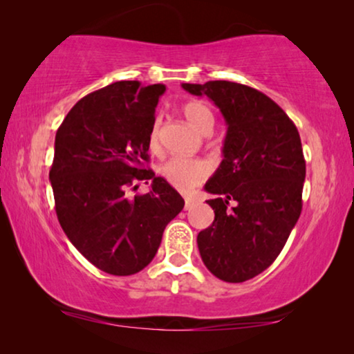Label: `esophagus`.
Wrapping results in <instances>:
<instances>
[{
  "mask_svg": "<svg viewBox=\"0 0 354 354\" xmlns=\"http://www.w3.org/2000/svg\"><path fill=\"white\" fill-rule=\"evenodd\" d=\"M195 198H192V196H187L185 198V211H188V209H190V207L193 206V205H195Z\"/></svg>",
  "mask_w": 354,
  "mask_h": 354,
  "instance_id": "34e87169",
  "label": "esophagus"
}]
</instances>
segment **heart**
<instances>
[{
    "instance_id": "b5f03b06",
    "label": "heart",
    "mask_w": 354,
    "mask_h": 354,
    "mask_svg": "<svg viewBox=\"0 0 354 354\" xmlns=\"http://www.w3.org/2000/svg\"><path fill=\"white\" fill-rule=\"evenodd\" d=\"M182 113L185 119L190 122L192 127L200 130L203 133H209L212 127H214V115H212L211 109L201 101H190V103L183 104ZM149 148L156 151L159 148V122L153 124L151 130H149L148 137ZM162 177L166 178L169 185L180 192H188L192 188L205 180V178L211 174V166L207 161L203 159H190V158H174L167 161L161 169Z\"/></svg>"
}]
</instances>
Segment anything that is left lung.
Wrapping results in <instances>:
<instances>
[{"instance_id": "1", "label": "left lung", "mask_w": 354, "mask_h": 354, "mask_svg": "<svg viewBox=\"0 0 354 354\" xmlns=\"http://www.w3.org/2000/svg\"><path fill=\"white\" fill-rule=\"evenodd\" d=\"M182 88L206 95L227 124L224 159L205 185L216 195L207 200L214 222L198 234V250L217 279L245 282L274 263L301 214V140L285 111L251 86L211 80Z\"/></svg>"}]
</instances>
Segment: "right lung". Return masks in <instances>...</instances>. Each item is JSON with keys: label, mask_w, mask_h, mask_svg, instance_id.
<instances>
[{"label": "right lung", "mask_w": 354, "mask_h": 354, "mask_svg": "<svg viewBox=\"0 0 354 354\" xmlns=\"http://www.w3.org/2000/svg\"><path fill=\"white\" fill-rule=\"evenodd\" d=\"M166 85L122 80L86 95L56 132L50 180L57 221L91 264L113 275L147 268L183 198L151 169L148 137ZM149 180L152 190L129 198ZM135 188V187H133Z\"/></svg>", "instance_id": "right-lung-1"}]
</instances>
